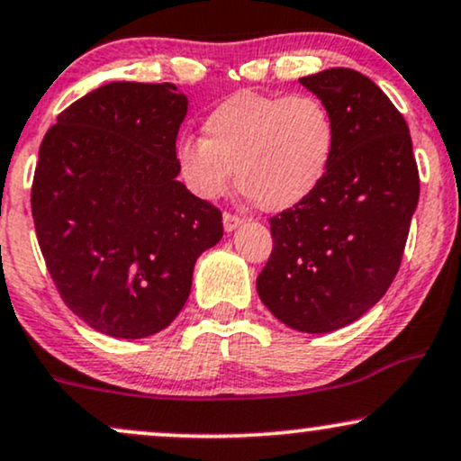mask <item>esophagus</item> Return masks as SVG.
Listing matches in <instances>:
<instances>
[{"mask_svg":"<svg viewBox=\"0 0 461 461\" xmlns=\"http://www.w3.org/2000/svg\"><path fill=\"white\" fill-rule=\"evenodd\" d=\"M242 223H245V219H242L240 214H231V212H225V214H223V227H225V231H234L236 227H240Z\"/></svg>","mask_w":461,"mask_h":461,"instance_id":"34e87169","label":"esophagus"}]
</instances>
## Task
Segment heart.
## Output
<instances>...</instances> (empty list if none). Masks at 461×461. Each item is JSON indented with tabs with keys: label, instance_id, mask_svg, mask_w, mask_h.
I'll use <instances>...</instances> for the list:
<instances>
[{
	"label": "heart",
	"instance_id": "obj_1",
	"mask_svg": "<svg viewBox=\"0 0 461 461\" xmlns=\"http://www.w3.org/2000/svg\"><path fill=\"white\" fill-rule=\"evenodd\" d=\"M202 140L177 143V169L202 199L236 185L259 210L284 212L312 197L337 146L332 113L312 94L238 92L210 111Z\"/></svg>",
	"mask_w": 461,
	"mask_h": 461
}]
</instances>
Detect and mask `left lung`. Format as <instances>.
I'll return each instance as SVG.
<instances>
[{
    "mask_svg": "<svg viewBox=\"0 0 461 461\" xmlns=\"http://www.w3.org/2000/svg\"><path fill=\"white\" fill-rule=\"evenodd\" d=\"M301 83L329 107L337 146L318 191L270 219L258 294L290 329L330 332L367 313L395 279L419 169L406 120L369 77L329 68Z\"/></svg>",
    "mask_w": 461,
    "mask_h": 461,
    "instance_id": "left-lung-1",
    "label": "left lung"
}]
</instances>
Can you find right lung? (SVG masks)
I'll use <instances>...</instances> for the list:
<instances>
[{
	"label": "right lung",
	"instance_id": "obj_1",
	"mask_svg": "<svg viewBox=\"0 0 461 461\" xmlns=\"http://www.w3.org/2000/svg\"><path fill=\"white\" fill-rule=\"evenodd\" d=\"M188 101L174 83L113 81L47 131L32 185L38 245L59 296L94 330L141 339L185 307L223 216L177 180Z\"/></svg>",
	"mask_w": 461,
	"mask_h": 461
}]
</instances>
